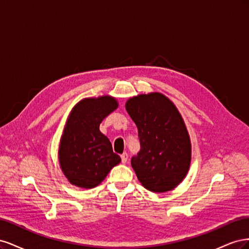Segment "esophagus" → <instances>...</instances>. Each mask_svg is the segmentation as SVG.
Masks as SVG:
<instances>
[{"instance_id":"obj_1","label":"esophagus","mask_w":249,"mask_h":249,"mask_svg":"<svg viewBox=\"0 0 249 249\" xmlns=\"http://www.w3.org/2000/svg\"><path fill=\"white\" fill-rule=\"evenodd\" d=\"M120 157H122V162L123 163H125L127 161V158H129V156H127L126 153H124Z\"/></svg>"}]
</instances>
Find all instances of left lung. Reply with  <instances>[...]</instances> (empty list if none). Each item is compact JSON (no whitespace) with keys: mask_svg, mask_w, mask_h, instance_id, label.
I'll list each match as a JSON object with an SVG mask.
<instances>
[{"mask_svg":"<svg viewBox=\"0 0 249 249\" xmlns=\"http://www.w3.org/2000/svg\"><path fill=\"white\" fill-rule=\"evenodd\" d=\"M125 109L137 125L140 152L131 160L141 185L167 192L186 178L191 164V140L176 105L160 92L130 97Z\"/></svg>","mask_w":249,"mask_h":249,"instance_id":"left-lung-1","label":"left lung"}]
</instances>
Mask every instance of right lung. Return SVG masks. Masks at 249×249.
Instances as JSON below:
<instances>
[{
    "instance_id": "1",
    "label": "right lung",
    "mask_w": 249,
    "mask_h": 249,
    "mask_svg": "<svg viewBox=\"0 0 249 249\" xmlns=\"http://www.w3.org/2000/svg\"><path fill=\"white\" fill-rule=\"evenodd\" d=\"M117 108V100L107 94L86 97L71 109L58 148L60 168L71 185L84 189L99 186L122 161L100 131L104 118Z\"/></svg>"
}]
</instances>
